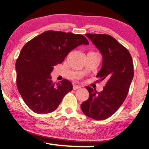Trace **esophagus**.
Listing matches in <instances>:
<instances>
[{
    "instance_id": "esophagus-1",
    "label": "esophagus",
    "mask_w": 149,
    "mask_h": 149,
    "mask_svg": "<svg viewBox=\"0 0 149 149\" xmlns=\"http://www.w3.org/2000/svg\"><path fill=\"white\" fill-rule=\"evenodd\" d=\"M81 87H82V86H80V85H79L74 84V85H73V90H78V89L81 88Z\"/></svg>"
}]
</instances>
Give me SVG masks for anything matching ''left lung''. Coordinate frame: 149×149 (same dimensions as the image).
I'll list each match as a JSON object with an SVG mask.
<instances>
[{
	"label": "left lung",
	"mask_w": 149,
	"mask_h": 149,
	"mask_svg": "<svg viewBox=\"0 0 149 149\" xmlns=\"http://www.w3.org/2000/svg\"><path fill=\"white\" fill-rule=\"evenodd\" d=\"M102 55V65L97 76L106 85L97 92L87 86L88 100L80 108L85 116L101 120L111 116L122 105L127 97L134 76L132 59L124 46L107 34H85Z\"/></svg>",
	"instance_id": "8db88e82"
}]
</instances>
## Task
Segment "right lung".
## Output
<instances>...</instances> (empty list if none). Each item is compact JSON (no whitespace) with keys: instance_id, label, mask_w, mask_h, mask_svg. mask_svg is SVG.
<instances>
[{"instance_id":"obj_1","label":"right lung","mask_w":149,"mask_h":149,"mask_svg":"<svg viewBox=\"0 0 149 149\" xmlns=\"http://www.w3.org/2000/svg\"><path fill=\"white\" fill-rule=\"evenodd\" d=\"M89 45L83 35L47 31L25 44L15 64L17 86L24 102L37 113H48L57 109L73 90L69 80L53 83L50 73L70 51Z\"/></svg>"}]
</instances>
